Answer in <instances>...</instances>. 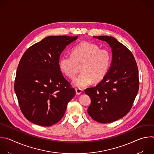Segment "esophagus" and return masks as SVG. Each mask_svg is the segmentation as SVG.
I'll list each match as a JSON object with an SVG mask.
<instances>
[{
    "instance_id": "1",
    "label": "esophagus",
    "mask_w": 154,
    "mask_h": 154,
    "mask_svg": "<svg viewBox=\"0 0 154 154\" xmlns=\"http://www.w3.org/2000/svg\"><path fill=\"white\" fill-rule=\"evenodd\" d=\"M75 92H76V94L77 95H80V94H82L83 92V90L82 89H80V88H76L75 89Z\"/></svg>"
}]
</instances>
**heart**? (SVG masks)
Instances as JSON below:
<instances>
[{
	"instance_id": "b5f03b06",
	"label": "heart",
	"mask_w": 154,
	"mask_h": 154,
	"mask_svg": "<svg viewBox=\"0 0 154 154\" xmlns=\"http://www.w3.org/2000/svg\"><path fill=\"white\" fill-rule=\"evenodd\" d=\"M112 55L108 49H100L94 43L83 42L76 45L71 54L63 55L59 60V67L62 74L69 79L75 77L79 66L82 73L72 83L77 88H84L92 82L97 83L103 80L111 66Z\"/></svg>"
}]
</instances>
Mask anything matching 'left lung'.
Masks as SVG:
<instances>
[{"label": "left lung", "mask_w": 154, "mask_h": 154, "mask_svg": "<svg viewBox=\"0 0 154 154\" xmlns=\"http://www.w3.org/2000/svg\"><path fill=\"white\" fill-rule=\"evenodd\" d=\"M94 37L109 44L112 60L105 78L85 91L91 99L88 113L97 122L108 123L122 119L131 110L139 88L138 69L132 53L114 37Z\"/></svg>", "instance_id": "obj_1"}]
</instances>
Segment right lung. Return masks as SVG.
I'll return each instance as SVG.
<instances>
[{"label": "right lung", "instance_id": "right-lung-1", "mask_svg": "<svg viewBox=\"0 0 154 154\" xmlns=\"http://www.w3.org/2000/svg\"><path fill=\"white\" fill-rule=\"evenodd\" d=\"M78 36H48L29 47L16 72L14 91L25 117L42 126H50L63 117L75 89L59 67L61 53Z\"/></svg>", "mask_w": 154, "mask_h": 154}]
</instances>
